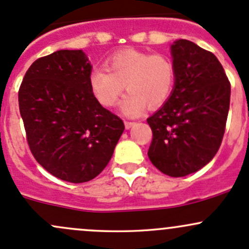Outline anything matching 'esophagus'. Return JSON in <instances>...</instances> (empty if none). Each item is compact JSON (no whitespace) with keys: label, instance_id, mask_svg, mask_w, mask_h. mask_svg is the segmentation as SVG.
I'll return each instance as SVG.
<instances>
[{"label":"esophagus","instance_id":"1","mask_svg":"<svg viewBox=\"0 0 249 249\" xmlns=\"http://www.w3.org/2000/svg\"><path fill=\"white\" fill-rule=\"evenodd\" d=\"M135 124H136L135 122H129V120H125V127H126L127 130H129L130 127H132Z\"/></svg>","mask_w":249,"mask_h":249}]
</instances>
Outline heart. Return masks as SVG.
<instances>
[{"label": "heart", "mask_w": 249, "mask_h": 249, "mask_svg": "<svg viewBox=\"0 0 249 249\" xmlns=\"http://www.w3.org/2000/svg\"><path fill=\"white\" fill-rule=\"evenodd\" d=\"M106 69H94L89 75L93 95L105 107L118 103L125 86L130 91L122 103L129 116H137L148 105L161 106L171 98L175 86V67L169 57L135 49L117 52L106 61Z\"/></svg>", "instance_id": "b5f03b06"}]
</instances>
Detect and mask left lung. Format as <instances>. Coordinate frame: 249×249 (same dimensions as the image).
<instances>
[{"mask_svg":"<svg viewBox=\"0 0 249 249\" xmlns=\"http://www.w3.org/2000/svg\"><path fill=\"white\" fill-rule=\"evenodd\" d=\"M175 86L171 98L146 119L153 131L148 156L163 174L186 177L208 164L222 143L230 82L213 52L186 39L172 44Z\"/></svg>","mask_w":249,"mask_h":249,"instance_id":"left-lung-1","label":"left lung"}]
</instances>
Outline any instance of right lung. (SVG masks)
Segmentation results:
<instances>
[{
  "label": "right lung",
  "instance_id": "add662e5",
  "mask_svg": "<svg viewBox=\"0 0 249 249\" xmlns=\"http://www.w3.org/2000/svg\"><path fill=\"white\" fill-rule=\"evenodd\" d=\"M82 50H59L26 71L19 108L31 153L50 174L80 184L98 177L125 126L91 93Z\"/></svg>",
  "mask_w": 249,
  "mask_h": 249
}]
</instances>
